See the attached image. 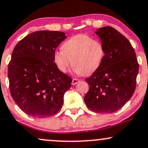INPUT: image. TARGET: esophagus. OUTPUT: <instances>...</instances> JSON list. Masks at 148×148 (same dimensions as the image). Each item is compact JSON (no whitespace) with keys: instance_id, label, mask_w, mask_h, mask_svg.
Segmentation results:
<instances>
[{"instance_id":"34e87169","label":"esophagus","mask_w":148,"mask_h":148,"mask_svg":"<svg viewBox=\"0 0 148 148\" xmlns=\"http://www.w3.org/2000/svg\"><path fill=\"white\" fill-rule=\"evenodd\" d=\"M79 81H80V79H76V78H74V79H72V85H76V84H77L79 82Z\"/></svg>"}]
</instances>
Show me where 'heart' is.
<instances>
[{"instance_id":"1","label":"heart","mask_w":148,"mask_h":148,"mask_svg":"<svg viewBox=\"0 0 148 148\" xmlns=\"http://www.w3.org/2000/svg\"><path fill=\"white\" fill-rule=\"evenodd\" d=\"M61 49L62 51L55 52L53 59L62 73L68 72L72 61L75 72L84 75L92 74L99 68L105 54L102 42L84 34L70 37Z\"/></svg>"}]
</instances>
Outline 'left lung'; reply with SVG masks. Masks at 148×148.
<instances>
[{
	"label": "left lung",
	"instance_id": "obj_1",
	"mask_svg": "<svg viewBox=\"0 0 148 148\" xmlns=\"http://www.w3.org/2000/svg\"><path fill=\"white\" fill-rule=\"evenodd\" d=\"M96 34L101 39L105 54L99 68L86 79L89 90L84 101L91 111L111 113L133 95L138 62L130 41L115 28L103 27Z\"/></svg>",
	"mask_w": 148,
	"mask_h": 148
}]
</instances>
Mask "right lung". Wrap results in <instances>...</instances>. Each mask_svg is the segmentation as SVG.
<instances>
[{"mask_svg": "<svg viewBox=\"0 0 148 148\" xmlns=\"http://www.w3.org/2000/svg\"><path fill=\"white\" fill-rule=\"evenodd\" d=\"M65 38L62 32L40 30L23 37L13 50L8 64L10 94L30 116L53 115L63 104L72 79L59 70L53 56Z\"/></svg>", "mask_w": 148, "mask_h": 148, "instance_id": "add662e5", "label": "right lung"}]
</instances>
